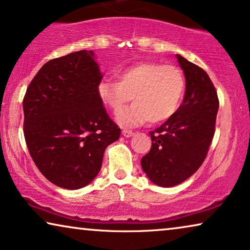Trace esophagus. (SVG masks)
I'll list each match as a JSON object with an SVG mask.
<instances>
[{"instance_id": "obj_1", "label": "esophagus", "mask_w": 250, "mask_h": 250, "mask_svg": "<svg viewBox=\"0 0 250 250\" xmlns=\"http://www.w3.org/2000/svg\"><path fill=\"white\" fill-rule=\"evenodd\" d=\"M133 132L132 131H127V129H123L122 131V135L124 136V137H131V136H133Z\"/></svg>"}]
</instances>
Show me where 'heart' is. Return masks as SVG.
Instances as JSON below:
<instances>
[{
  "label": "heart",
  "mask_w": 250,
  "mask_h": 250,
  "mask_svg": "<svg viewBox=\"0 0 250 250\" xmlns=\"http://www.w3.org/2000/svg\"><path fill=\"white\" fill-rule=\"evenodd\" d=\"M185 92V78L175 65L141 62L119 71L117 81L104 80L98 85V96L115 114L131 100L136 103L117 115L123 127L169 119L176 113Z\"/></svg>",
  "instance_id": "b5f03b06"
}]
</instances>
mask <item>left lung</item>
Instances as JSON below:
<instances>
[{
  "instance_id": "obj_1",
  "label": "left lung",
  "mask_w": 250,
  "mask_h": 250,
  "mask_svg": "<svg viewBox=\"0 0 250 250\" xmlns=\"http://www.w3.org/2000/svg\"><path fill=\"white\" fill-rule=\"evenodd\" d=\"M176 57L185 74L184 101L167 122L150 132L152 146L141 159L147 178L161 187L179 185L201 167L219 110L216 90L206 72L183 56Z\"/></svg>"
}]
</instances>
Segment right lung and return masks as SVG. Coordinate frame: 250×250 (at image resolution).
<instances>
[{
    "label": "right lung",
    "mask_w": 250,
    "mask_h": 250,
    "mask_svg": "<svg viewBox=\"0 0 250 250\" xmlns=\"http://www.w3.org/2000/svg\"><path fill=\"white\" fill-rule=\"evenodd\" d=\"M103 79L92 50L42 66L23 99V133L32 160L50 183L80 189L98 175L106 147L121 128L98 96Z\"/></svg>",
    "instance_id": "obj_1"
}]
</instances>
